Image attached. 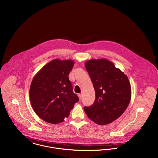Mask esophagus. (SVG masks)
Returning a JSON list of instances; mask_svg holds the SVG:
<instances>
[{
	"label": "esophagus",
	"mask_w": 158,
	"mask_h": 158,
	"mask_svg": "<svg viewBox=\"0 0 158 158\" xmlns=\"http://www.w3.org/2000/svg\"><path fill=\"white\" fill-rule=\"evenodd\" d=\"M78 97H79V99H80V100H81V99H82V94H79L78 95Z\"/></svg>",
	"instance_id": "34e87169"
}]
</instances>
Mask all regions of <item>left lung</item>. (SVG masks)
<instances>
[{
	"instance_id": "1",
	"label": "left lung",
	"mask_w": 158,
	"mask_h": 158,
	"mask_svg": "<svg viewBox=\"0 0 158 158\" xmlns=\"http://www.w3.org/2000/svg\"><path fill=\"white\" fill-rule=\"evenodd\" d=\"M95 92L94 103L84 110L90 120L100 125L113 122L125 112L131 97L127 76L110 61L90 60L85 63Z\"/></svg>"
}]
</instances>
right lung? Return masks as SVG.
Here are the masks:
<instances>
[{
    "label": "right lung",
    "mask_w": 158,
    "mask_h": 158,
    "mask_svg": "<svg viewBox=\"0 0 158 158\" xmlns=\"http://www.w3.org/2000/svg\"><path fill=\"white\" fill-rule=\"evenodd\" d=\"M73 65L70 60L55 59L42 68L31 81L29 92L31 106L46 122H63L79 100L69 79Z\"/></svg>",
    "instance_id": "add662e5"
}]
</instances>
